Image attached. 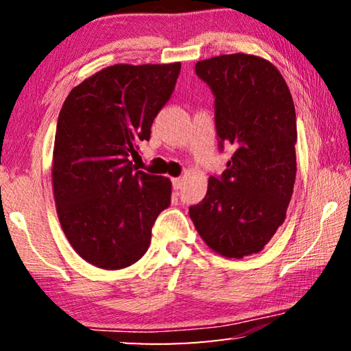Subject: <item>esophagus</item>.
I'll return each instance as SVG.
<instances>
[{
    "mask_svg": "<svg viewBox=\"0 0 351 351\" xmlns=\"http://www.w3.org/2000/svg\"><path fill=\"white\" fill-rule=\"evenodd\" d=\"M171 184H173V189L178 190V189H181V186H182V180H181V178H173V180H171Z\"/></svg>",
    "mask_w": 351,
    "mask_h": 351,
    "instance_id": "1",
    "label": "esophagus"
}]
</instances>
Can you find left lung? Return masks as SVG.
Segmentation results:
<instances>
[{
    "instance_id": "8db88e82",
    "label": "left lung",
    "mask_w": 351,
    "mask_h": 351,
    "mask_svg": "<svg viewBox=\"0 0 351 351\" xmlns=\"http://www.w3.org/2000/svg\"><path fill=\"white\" fill-rule=\"evenodd\" d=\"M215 96L219 148L235 152L189 215L212 251L243 258L282 226L295 181V110L288 85L265 58L228 54L195 64Z\"/></svg>"
}]
</instances>
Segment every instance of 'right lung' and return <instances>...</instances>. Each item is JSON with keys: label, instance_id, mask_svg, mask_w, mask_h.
<instances>
[{"label": "right lung", "instance_id": "obj_1", "mask_svg": "<svg viewBox=\"0 0 351 351\" xmlns=\"http://www.w3.org/2000/svg\"><path fill=\"white\" fill-rule=\"evenodd\" d=\"M181 63L112 64L73 88L57 121L52 187L71 246L102 269L147 252L152 228L170 206L169 178L138 170L130 156L150 139Z\"/></svg>", "mask_w": 351, "mask_h": 351}]
</instances>
